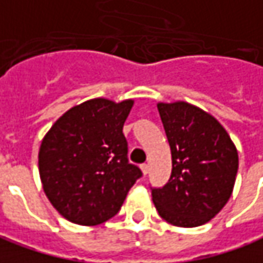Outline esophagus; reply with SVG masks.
<instances>
[{
    "label": "esophagus",
    "mask_w": 263,
    "mask_h": 263,
    "mask_svg": "<svg viewBox=\"0 0 263 263\" xmlns=\"http://www.w3.org/2000/svg\"><path fill=\"white\" fill-rule=\"evenodd\" d=\"M141 170H142V173H144V174H148V171H149V167H148V164H142V165H141Z\"/></svg>",
    "instance_id": "obj_1"
}]
</instances>
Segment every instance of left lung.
I'll return each mask as SVG.
<instances>
[{
    "mask_svg": "<svg viewBox=\"0 0 263 263\" xmlns=\"http://www.w3.org/2000/svg\"><path fill=\"white\" fill-rule=\"evenodd\" d=\"M171 148L173 170L162 187H151L155 209L180 228L204 224L228 203L237 174L235 144L212 115L185 102L158 103Z\"/></svg>",
    "mask_w": 263,
    "mask_h": 263,
    "instance_id": "1",
    "label": "left lung"
}]
</instances>
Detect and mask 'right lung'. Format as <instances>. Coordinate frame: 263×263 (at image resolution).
<instances>
[{"label":"right lung","mask_w":263,"mask_h":263,"mask_svg":"<svg viewBox=\"0 0 263 263\" xmlns=\"http://www.w3.org/2000/svg\"><path fill=\"white\" fill-rule=\"evenodd\" d=\"M134 101L92 99L69 109L39 153L43 189L67 220L96 226L119 212L142 171L128 160L124 124Z\"/></svg>","instance_id":"add662e5"}]
</instances>
